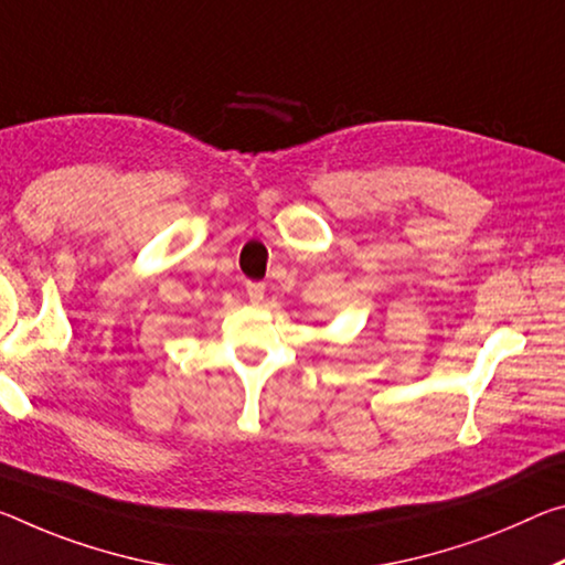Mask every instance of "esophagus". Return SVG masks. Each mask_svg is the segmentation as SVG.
<instances>
[{"label": "esophagus", "mask_w": 565, "mask_h": 565, "mask_svg": "<svg viewBox=\"0 0 565 565\" xmlns=\"http://www.w3.org/2000/svg\"><path fill=\"white\" fill-rule=\"evenodd\" d=\"M264 294H266V286L264 284H258V281H248L246 284V297L254 301V303L262 301Z\"/></svg>", "instance_id": "34e87169"}]
</instances>
